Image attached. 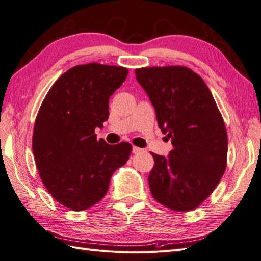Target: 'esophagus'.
<instances>
[{
  "mask_svg": "<svg viewBox=\"0 0 261 261\" xmlns=\"http://www.w3.org/2000/svg\"><path fill=\"white\" fill-rule=\"evenodd\" d=\"M141 151H143V149H141V148H138V147H135V146L133 147V153L138 154V153H140Z\"/></svg>",
  "mask_w": 261,
  "mask_h": 261,
  "instance_id": "esophagus-1",
  "label": "esophagus"
}]
</instances>
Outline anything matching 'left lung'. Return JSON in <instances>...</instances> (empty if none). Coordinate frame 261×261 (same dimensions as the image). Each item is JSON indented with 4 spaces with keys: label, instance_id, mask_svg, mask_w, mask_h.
<instances>
[{
    "label": "left lung",
    "instance_id": "obj_1",
    "mask_svg": "<svg viewBox=\"0 0 261 261\" xmlns=\"http://www.w3.org/2000/svg\"><path fill=\"white\" fill-rule=\"evenodd\" d=\"M135 74L154 108L158 125L173 145L168 156L151 153L150 191L171 210H193L224 174L227 135L222 115L206 83L192 69L145 67Z\"/></svg>",
    "mask_w": 261,
    "mask_h": 261
}]
</instances>
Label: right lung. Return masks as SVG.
<instances>
[{
    "label": "right lung",
    "instance_id": "right-lung-1",
    "mask_svg": "<svg viewBox=\"0 0 261 261\" xmlns=\"http://www.w3.org/2000/svg\"><path fill=\"white\" fill-rule=\"evenodd\" d=\"M128 69L89 63L68 69L51 87L39 110L33 151L42 183L63 206L83 211L106 196L114 171L132 145H109L94 129L109 117V99Z\"/></svg>",
    "mask_w": 261,
    "mask_h": 261
}]
</instances>
